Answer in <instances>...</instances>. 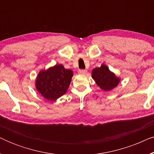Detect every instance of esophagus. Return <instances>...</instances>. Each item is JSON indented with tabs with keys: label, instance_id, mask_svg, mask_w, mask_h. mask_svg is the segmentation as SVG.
<instances>
[{
	"label": "esophagus",
	"instance_id": "esophagus-1",
	"mask_svg": "<svg viewBox=\"0 0 154 154\" xmlns=\"http://www.w3.org/2000/svg\"><path fill=\"white\" fill-rule=\"evenodd\" d=\"M87 73V70L86 69H80L79 71V74H85Z\"/></svg>",
	"mask_w": 154,
	"mask_h": 154
}]
</instances>
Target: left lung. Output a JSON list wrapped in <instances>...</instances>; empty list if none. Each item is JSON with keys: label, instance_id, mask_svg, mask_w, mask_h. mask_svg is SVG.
<instances>
[{"label": "left lung", "instance_id": "1", "mask_svg": "<svg viewBox=\"0 0 154 154\" xmlns=\"http://www.w3.org/2000/svg\"><path fill=\"white\" fill-rule=\"evenodd\" d=\"M92 78L97 85L104 91H110L119 85L121 79L111 72L105 64L97 67L92 71Z\"/></svg>", "mask_w": 154, "mask_h": 154}]
</instances>
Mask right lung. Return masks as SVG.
Wrapping results in <instances>:
<instances>
[{"label":"right lung","instance_id":"obj_1","mask_svg":"<svg viewBox=\"0 0 154 154\" xmlns=\"http://www.w3.org/2000/svg\"><path fill=\"white\" fill-rule=\"evenodd\" d=\"M73 75L71 69L56 64L47 70H41L35 79V88L48 100L55 101L66 93Z\"/></svg>","mask_w":154,"mask_h":154}]
</instances>
